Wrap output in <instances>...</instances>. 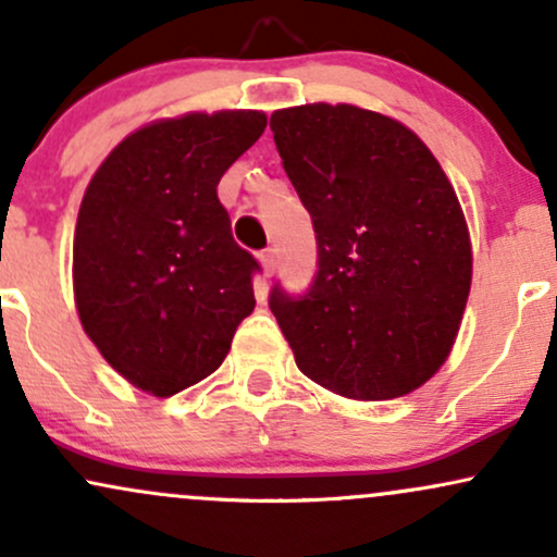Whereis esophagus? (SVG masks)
<instances>
[{"instance_id":"34e87169","label":"esophagus","mask_w":557,"mask_h":557,"mask_svg":"<svg viewBox=\"0 0 557 557\" xmlns=\"http://www.w3.org/2000/svg\"><path fill=\"white\" fill-rule=\"evenodd\" d=\"M259 261H261V267H264L267 277L277 270V253H274V248H264V251L259 253Z\"/></svg>"}]
</instances>
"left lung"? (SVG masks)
<instances>
[{
	"label": "left lung",
	"mask_w": 557,
	"mask_h": 557,
	"mask_svg": "<svg viewBox=\"0 0 557 557\" xmlns=\"http://www.w3.org/2000/svg\"><path fill=\"white\" fill-rule=\"evenodd\" d=\"M311 214L309 290L274 285L270 309L298 369L332 393L387 400L443 367L471 287V243L453 185L417 133L350 104L270 117Z\"/></svg>",
	"instance_id": "1"
}]
</instances>
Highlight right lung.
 Instances as JSON below:
<instances>
[{
  "label": "right lung",
  "mask_w": 557,
  "mask_h": 557,
  "mask_svg": "<svg viewBox=\"0 0 557 557\" xmlns=\"http://www.w3.org/2000/svg\"><path fill=\"white\" fill-rule=\"evenodd\" d=\"M253 110L185 114L127 136L83 196L73 246L86 335L159 398L209 376L253 311L259 261L233 240L216 185L257 144Z\"/></svg>",
  "instance_id": "1"
}]
</instances>
